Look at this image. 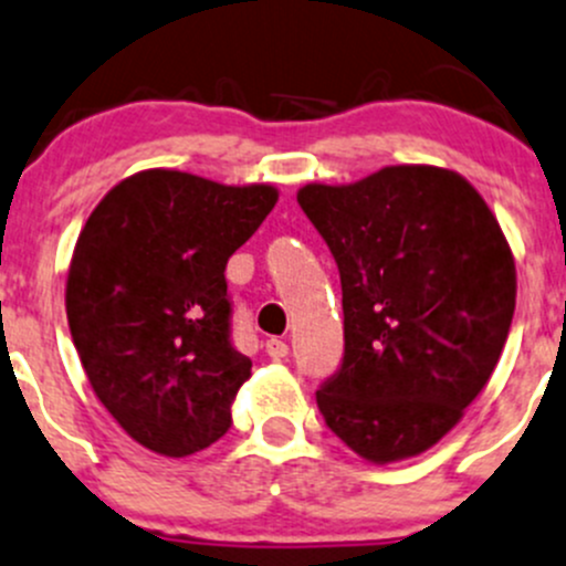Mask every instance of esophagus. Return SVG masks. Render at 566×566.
<instances>
[{
  "label": "esophagus",
  "instance_id": "1",
  "mask_svg": "<svg viewBox=\"0 0 566 566\" xmlns=\"http://www.w3.org/2000/svg\"><path fill=\"white\" fill-rule=\"evenodd\" d=\"M266 354H270L272 359H285L289 357V343L281 340V337H270V340H266Z\"/></svg>",
  "mask_w": 566,
  "mask_h": 566
}]
</instances>
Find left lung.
I'll list each match as a JSON object with an SVG mask.
<instances>
[{"mask_svg": "<svg viewBox=\"0 0 566 566\" xmlns=\"http://www.w3.org/2000/svg\"><path fill=\"white\" fill-rule=\"evenodd\" d=\"M302 212L343 289V365L316 392L332 433L368 463L422 455L485 389L515 313V255L469 179L387 166L311 182Z\"/></svg>", "mask_w": 566, "mask_h": 566, "instance_id": "left-lung-1", "label": "left lung"}]
</instances>
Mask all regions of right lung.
I'll list each match as a JSON object with an SVG mask.
<instances>
[{
    "label": "right lung",
    "instance_id": "add662e5",
    "mask_svg": "<svg viewBox=\"0 0 566 566\" xmlns=\"http://www.w3.org/2000/svg\"><path fill=\"white\" fill-rule=\"evenodd\" d=\"M275 203V185L147 168L81 229L65 289L75 352L97 400L157 455H193L229 430L253 363L231 346L223 272Z\"/></svg>",
    "mask_w": 566,
    "mask_h": 566
}]
</instances>
